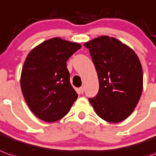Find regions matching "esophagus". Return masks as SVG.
Segmentation results:
<instances>
[{"instance_id":"esophagus-1","label":"esophagus","mask_w":156,"mask_h":156,"mask_svg":"<svg viewBox=\"0 0 156 156\" xmlns=\"http://www.w3.org/2000/svg\"><path fill=\"white\" fill-rule=\"evenodd\" d=\"M83 90H84V88H83V87H80V88H79V92L81 94L83 93Z\"/></svg>"}]
</instances>
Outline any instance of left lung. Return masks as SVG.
Returning <instances> with one entry per match:
<instances>
[{
	"mask_svg": "<svg viewBox=\"0 0 156 156\" xmlns=\"http://www.w3.org/2000/svg\"><path fill=\"white\" fill-rule=\"evenodd\" d=\"M95 66L99 92L89 98L96 114L116 123L132 114L143 90V69L138 55L127 44L109 36L86 42Z\"/></svg>",
	"mask_w": 156,
	"mask_h": 156,
	"instance_id": "obj_1",
	"label": "left lung"
}]
</instances>
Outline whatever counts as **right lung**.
<instances>
[{"mask_svg": "<svg viewBox=\"0 0 156 156\" xmlns=\"http://www.w3.org/2000/svg\"><path fill=\"white\" fill-rule=\"evenodd\" d=\"M80 48L55 37L37 45L26 57L20 84L26 103L38 118L47 122L62 119L77 100L67 61Z\"/></svg>", "mask_w": 156, "mask_h": 156, "instance_id": "obj_1", "label": "right lung"}]
</instances>
